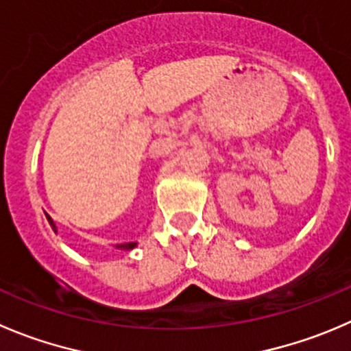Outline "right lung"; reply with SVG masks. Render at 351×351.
Listing matches in <instances>:
<instances>
[{
	"mask_svg": "<svg viewBox=\"0 0 351 351\" xmlns=\"http://www.w3.org/2000/svg\"><path fill=\"white\" fill-rule=\"evenodd\" d=\"M46 217H47V221H49V224H51V228H53L54 230V233H56V224L53 223V219H51L49 216H47L46 214ZM135 247V243H127V245H118V248H123V250H130V248H134Z\"/></svg>",
	"mask_w": 351,
	"mask_h": 351,
	"instance_id": "add662e5",
	"label": "right lung"
}]
</instances>
